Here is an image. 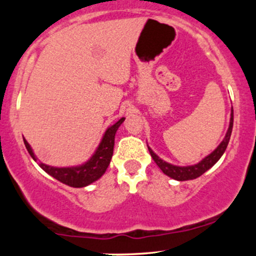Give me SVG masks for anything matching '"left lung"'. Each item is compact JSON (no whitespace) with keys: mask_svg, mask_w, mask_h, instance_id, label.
<instances>
[{"mask_svg":"<svg viewBox=\"0 0 256 256\" xmlns=\"http://www.w3.org/2000/svg\"><path fill=\"white\" fill-rule=\"evenodd\" d=\"M232 126H234V110L231 112V119H230V126H228V130L226 132V136L222 142L218 146V148L214 150L212 154H210L208 156H206L201 162H198V165L194 166H186V167H179V166H173L171 164H167L164 160H161L158 155L154 154V152L148 146L149 152H150L152 160L155 161V164L160 167V170L165 173L166 176L171 177L176 180H190V179H195L202 176L204 173L210 170L216 161L222 158V155L224 154V152L226 150V146L228 144V140H230L231 137V132H232Z\"/></svg>","mask_w":256,"mask_h":256,"instance_id":"left-lung-1","label":"left lung"}]
</instances>
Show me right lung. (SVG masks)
I'll list each match as a JSON object with an SVG mask.
<instances>
[{
	"instance_id": "add662e5",
	"label": "right lung",
	"mask_w": 256,
	"mask_h": 256,
	"mask_svg": "<svg viewBox=\"0 0 256 256\" xmlns=\"http://www.w3.org/2000/svg\"><path fill=\"white\" fill-rule=\"evenodd\" d=\"M125 118H122L119 122L106 131L104 138H102L101 143H100L98 150L92 155V158L88 161L84 165L78 167H66V168H58V167H52L44 164L40 162V166L52 177H54L61 183L70 185L73 188H83L92 183V182L98 180L102 174L106 172L107 167L110 166L112 155H113L114 148V137H116V132L118 128L122 125ZM25 146L28 152H30L32 158L36 160V156L34 155L30 144L24 140Z\"/></svg>"
}]
</instances>
